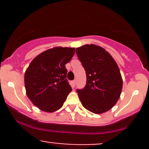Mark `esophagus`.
I'll use <instances>...</instances> for the list:
<instances>
[{"mask_svg": "<svg viewBox=\"0 0 149 149\" xmlns=\"http://www.w3.org/2000/svg\"><path fill=\"white\" fill-rule=\"evenodd\" d=\"M72 83H73V86H75V85H76V80H73L72 81Z\"/></svg>", "mask_w": 149, "mask_h": 149, "instance_id": "34e87169", "label": "esophagus"}]
</instances>
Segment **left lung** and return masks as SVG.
Segmentation results:
<instances>
[{
	"instance_id": "obj_1",
	"label": "left lung",
	"mask_w": 149,
	"mask_h": 149,
	"mask_svg": "<svg viewBox=\"0 0 149 149\" xmlns=\"http://www.w3.org/2000/svg\"><path fill=\"white\" fill-rule=\"evenodd\" d=\"M86 73V85L77 90L82 105L94 113L110 110L118 102L123 80L117 64L102 47L85 45L76 49Z\"/></svg>"
}]
</instances>
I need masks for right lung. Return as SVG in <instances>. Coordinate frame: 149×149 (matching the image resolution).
Here are the masks:
<instances>
[{
	"label": "right lung",
	"instance_id": "obj_1",
	"mask_svg": "<svg viewBox=\"0 0 149 149\" xmlns=\"http://www.w3.org/2000/svg\"><path fill=\"white\" fill-rule=\"evenodd\" d=\"M74 53L75 48L54 47L40 53L31 62L24 75L26 92L40 110L49 113L59 110L72 90L66 79L65 65Z\"/></svg>",
	"mask_w": 149,
	"mask_h": 149
}]
</instances>
